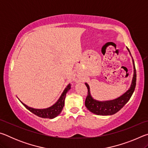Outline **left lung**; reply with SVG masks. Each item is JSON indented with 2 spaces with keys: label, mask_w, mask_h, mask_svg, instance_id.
Instances as JSON below:
<instances>
[{
  "label": "left lung",
  "mask_w": 148,
  "mask_h": 148,
  "mask_svg": "<svg viewBox=\"0 0 148 148\" xmlns=\"http://www.w3.org/2000/svg\"><path fill=\"white\" fill-rule=\"evenodd\" d=\"M128 50L129 51V49ZM132 62H133L134 65V75L131 86L128 91L119 98L113 100V101L104 102H101L94 100L90 95L89 87L88 84L86 83V86L87 87V89H88V92H87L86 102H85V105L90 112L95 114L100 115V116L113 115L119 111L125 106V104L129 101L134 91L136 82V72L133 59H132Z\"/></svg>",
  "instance_id": "1"
}]
</instances>
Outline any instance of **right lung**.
Instances as JSON below:
<instances>
[{
	"instance_id": "right-lung-1",
	"label": "right lung",
	"mask_w": 148,
	"mask_h": 148,
	"mask_svg": "<svg viewBox=\"0 0 148 148\" xmlns=\"http://www.w3.org/2000/svg\"><path fill=\"white\" fill-rule=\"evenodd\" d=\"M71 84L68 85L65 89L64 90L63 92H62L61 96L60 97L59 99L57 101L56 104L53 106L48 108L46 109H34L32 108H30L27 106V105L23 104V102H21L23 104V106L28 109L30 112L33 113L34 114L36 115L37 116L42 117V118H49V119H53L54 117H57L58 115L61 113L62 108H63L64 104V99L65 97H66V94L67 91L71 89Z\"/></svg>"
}]
</instances>
